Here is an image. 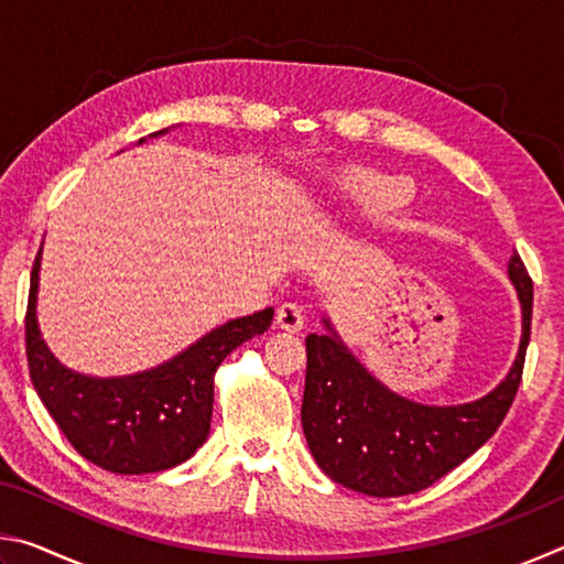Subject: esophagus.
Wrapping results in <instances>:
<instances>
[{
  "label": "esophagus",
  "mask_w": 564,
  "mask_h": 564,
  "mask_svg": "<svg viewBox=\"0 0 564 564\" xmlns=\"http://www.w3.org/2000/svg\"><path fill=\"white\" fill-rule=\"evenodd\" d=\"M303 323H305V318H303L301 305H295V303H283L281 308L275 311V326L283 328V330H289V333H299V330L303 328Z\"/></svg>",
  "instance_id": "34e87169"
}]
</instances>
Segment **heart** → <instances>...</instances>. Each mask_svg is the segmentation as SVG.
<instances>
[{"label":"heart","mask_w":564,"mask_h":564,"mask_svg":"<svg viewBox=\"0 0 564 564\" xmlns=\"http://www.w3.org/2000/svg\"><path fill=\"white\" fill-rule=\"evenodd\" d=\"M336 196L366 216H390L413 198L410 181L380 171H348L336 181Z\"/></svg>","instance_id":"1"}]
</instances>
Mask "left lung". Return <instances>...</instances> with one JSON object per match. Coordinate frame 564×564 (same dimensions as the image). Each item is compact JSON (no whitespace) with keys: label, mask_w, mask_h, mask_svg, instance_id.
I'll return each instance as SVG.
<instances>
[{"label":"left lung","mask_w":564,"mask_h":564,"mask_svg":"<svg viewBox=\"0 0 564 564\" xmlns=\"http://www.w3.org/2000/svg\"><path fill=\"white\" fill-rule=\"evenodd\" d=\"M508 275L522 308L518 356L510 373L470 403L425 405L393 393L352 356L328 318V333L305 338L301 423L330 480L370 498H398L425 490L490 441L518 393L530 343L532 281L518 253Z\"/></svg>","instance_id":"8db88e82"}]
</instances>
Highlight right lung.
I'll return each instance as SVG.
<instances>
[{
	"mask_svg": "<svg viewBox=\"0 0 564 564\" xmlns=\"http://www.w3.org/2000/svg\"><path fill=\"white\" fill-rule=\"evenodd\" d=\"M40 269L42 248L26 305V360L36 393L66 441L89 463L119 475L161 473L188 460L212 431L216 368L241 343L269 330L273 308L226 321L156 368L97 378L66 368L44 343L36 323Z\"/></svg>",
	"mask_w": 564,
	"mask_h": 564,
	"instance_id": "obj_1",
	"label": "right lung"
}]
</instances>
